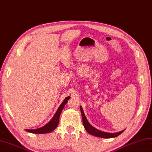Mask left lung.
I'll return each instance as SVG.
<instances>
[{"label":"left lung","mask_w":152,"mask_h":152,"mask_svg":"<svg viewBox=\"0 0 152 152\" xmlns=\"http://www.w3.org/2000/svg\"><path fill=\"white\" fill-rule=\"evenodd\" d=\"M80 110L81 113V116H82L83 126L85 128V130H86L88 133L90 134L91 135L102 138H113L119 135L120 134H121L124 132V130H122L119 132H116V133H108V132H104L96 129V128L93 127L91 124L88 123L83 112V108L81 107H80Z\"/></svg>","instance_id":"8db88e82"}]
</instances>
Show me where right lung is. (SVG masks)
<instances>
[{
	"label": "right lung",
	"instance_id": "1",
	"mask_svg": "<svg viewBox=\"0 0 152 152\" xmlns=\"http://www.w3.org/2000/svg\"><path fill=\"white\" fill-rule=\"evenodd\" d=\"M69 99H70V96H68L66 98H65L64 102L61 103L59 108H58L56 114H54L52 119L50 120L48 124H46L45 126H42L40 128H37V129H34V130L26 129V130L33 134H47V133H50V132H53L57 127L58 123H59V118H60V115L61 114V112L62 110H63V108L65 107L66 103H67V101Z\"/></svg>",
	"mask_w": 152,
	"mask_h": 152
}]
</instances>
